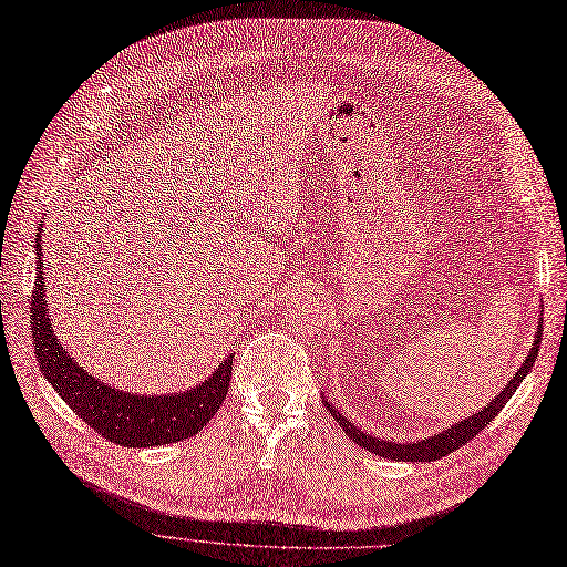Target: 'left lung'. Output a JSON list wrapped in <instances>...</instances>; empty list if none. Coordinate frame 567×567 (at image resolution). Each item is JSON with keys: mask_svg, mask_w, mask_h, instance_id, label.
I'll list each match as a JSON object with an SVG mask.
<instances>
[{"mask_svg": "<svg viewBox=\"0 0 567 567\" xmlns=\"http://www.w3.org/2000/svg\"><path fill=\"white\" fill-rule=\"evenodd\" d=\"M539 337H542V324H539V331L537 337L533 341V348H530V354L526 358V362L520 364V369L514 373V379L505 385V390H502L495 400L484 409L474 413L472 417H465V421H460L455 425H451L446 432L442 434H434L430 439H421V442H413V444H402V442H383V439H375V436H369L364 434L362 430L354 427L352 423H348V417L343 413H339L333 406L327 404V409L331 411V415L337 417L339 425L348 432V436L352 439V442H358V446L381 455V457H390V460H406V463H430V460H439L444 457L453 451H457L460 446L470 444L472 439L491 425L493 417L505 409V404L512 400V394L516 392V388L520 385V381L526 379L535 358H537V350H539Z\"/></svg>", "mask_w": 567, "mask_h": 567, "instance_id": "obj_1", "label": "left lung"}]
</instances>
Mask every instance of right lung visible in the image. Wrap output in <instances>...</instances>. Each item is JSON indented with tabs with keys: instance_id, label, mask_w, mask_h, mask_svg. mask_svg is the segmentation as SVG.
<instances>
[{
	"instance_id": "obj_1",
	"label": "right lung",
	"mask_w": 567,
	"mask_h": 567,
	"mask_svg": "<svg viewBox=\"0 0 567 567\" xmlns=\"http://www.w3.org/2000/svg\"><path fill=\"white\" fill-rule=\"evenodd\" d=\"M41 230H44V226L39 228L37 236L39 270L30 301L32 346L41 373L47 375V381L62 396V402L100 436L121 446H163L198 434L213 421V415L226 400L234 358H226L224 364L203 385H196L194 390H186L182 394L137 396L100 383V379H93L89 371H83L53 337L44 299L47 285L44 255H41L39 245Z\"/></svg>"
}]
</instances>
